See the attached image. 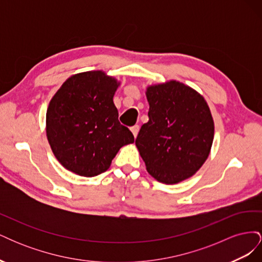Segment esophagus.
Here are the masks:
<instances>
[{
    "instance_id": "34e87169",
    "label": "esophagus",
    "mask_w": 262,
    "mask_h": 262,
    "mask_svg": "<svg viewBox=\"0 0 262 262\" xmlns=\"http://www.w3.org/2000/svg\"><path fill=\"white\" fill-rule=\"evenodd\" d=\"M139 130H140V126L139 125H133V126H131V132L133 133V136H134V138H137V136H138V133H139Z\"/></svg>"
}]
</instances>
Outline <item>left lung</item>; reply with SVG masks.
<instances>
[{
  "instance_id": "8db88e82",
  "label": "left lung",
  "mask_w": 262,
  "mask_h": 262,
  "mask_svg": "<svg viewBox=\"0 0 262 262\" xmlns=\"http://www.w3.org/2000/svg\"><path fill=\"white\" fill-rule=\"evenodd\" d=\"M148 121L136 145L146 170L157 181L173 185L201 168L211 152L214 121L202 95L178 81L149 85Z\"/></svg>"
}]
</instances>
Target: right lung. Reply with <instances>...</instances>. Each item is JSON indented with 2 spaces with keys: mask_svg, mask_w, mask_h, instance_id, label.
Masks as SVG:
<instances>
[{
  "mask_svg": "<svg viewBox=\"0 0 262 262\" xmlns=\"http://www.w3.org/2000/svg\"><path fill=\"white\" fill-rule=\"evenodd\" d=\"M120 85L102 71L74 74L49 102L46 132L59 163L78 176L105 172L122 146L131 144V131L118 120L114 95Z\"/></svg>",
  "mask_w": 262,
  "mask_h": 262,
  "instance_id": "obj_1",
  "label": "right lung"
}]
</instances>
